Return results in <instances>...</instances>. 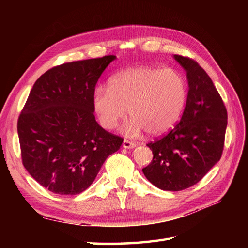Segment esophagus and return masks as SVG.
Masks as SVG:
<instances>
[{
	"label": "esophagus",
	"instance_id": "1",
	"mask_svg": "<svg viewBox=\"0 0 248 248\" xmlns=\"http://www.w3.org/2000/svg\"><path fill=\"white\" fill-rule=\"evenodd\" d=\"M135 146H136L135 143H133V141H130L128 140H124V141H123V147H124V148H127V149L134 148Z\"/></svg>",
	"mask_w": 248,
	"mask_h": 248
}]
</instances>
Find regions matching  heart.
Listing matches in <instances>:
<instances>
[{"label": "heart", "mask_w": 248, "mask_h": 248, "mask_svg": "<svg viewBox=\"0 0 248 248\" xmlns=\"http://www.w3.org/2000/svg\"><path fill=\"white\" fill-rule=\"evenodd\" d=\"M186 98L187 85L180 72L140 66L118 73L109 87H96L93 105L105 129H114L127 117L129 108L132 119L125 132L138 135L144 130L149 135H160L177 123Z\"/></svg>", "instance_id": "1"}]
</instances>
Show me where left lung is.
I'll return each instance as SVG.
<instances>
[{
    "label": "left lung",
    "mask_w": 248,
    "mask_h": 248,
    "mask_svg": "<svg viewBox=\"0 0 248 248\" xmlns=\"http://www.w3.org/2000/svg\"><path fill=\"white\" fill-rule=\"evenodd\" d=\"M173 57L186 71V104L176 127L147 144L154 159L143 172L156 187L177 192L199 182L219 161L228 116L217 89L198 62Z\"/></svg>",
    "instance_id": "left-lung-1"
}]
</instances>
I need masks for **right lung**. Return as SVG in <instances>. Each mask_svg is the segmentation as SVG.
<instances>
[{
	"label": "right lung",
	"mask_w": 248,
	"mask_h": 248,
	"mask_svg": "<svg viewBox=\"0 0 248 248\" xmlns=\"http://www.w3.org/2000/svg\"><path fill=\"white\" fill-rule=\"evenodd\" d=\"M115 55L55 66L34 84L18 118L21 159L50 192L76 195L93 182L124 139L100 127L93 94Z\"/></svg>",
	"instance_id": "1"
}]
</instances>
